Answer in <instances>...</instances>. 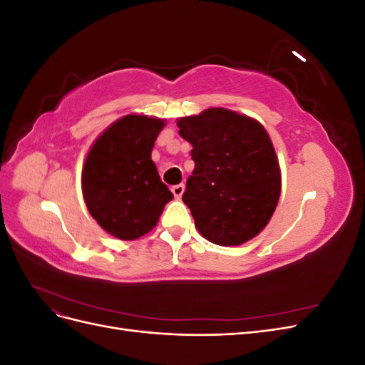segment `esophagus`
Masks as SVG:
<instances>
[{"mask_svg":"<svg viewBox=\"0 0 365 365\" xmlns=\"http://www.w3.org/2000/svg\"><path fill=\"white\" fill-rule=\"evenodd\" d=\"M172 193L176 197V200H181V196L184 193V184H176L172 187Z\"/></svg>","mask_w":365,"mask_h":365,"instance_id":"34e87169","label":"esophagus"}]
</instances>
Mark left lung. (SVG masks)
Masks as SVG:
<instances>
[{"instance_id":"8db88e82","label":"left lung","mask_w":365,"mask_h":365,"mask_svg":"<svg viewBox=\"0 0 365 365\" xmlns=\"http://www.w3.org/2000/svg\"><path fill=\"white\" fill-rule=\"evenodd\" d=\"M176 125L193 146L195 170L182 201L197 231L220 247L256 237L269 222L282 190L268 132L257 120L225 108L182 117Z\"/></svg>"}]
</instances>
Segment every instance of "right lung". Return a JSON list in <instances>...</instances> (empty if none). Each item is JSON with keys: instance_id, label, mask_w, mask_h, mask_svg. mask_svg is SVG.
Returning a JSON list of instances; mask_svg holds the SVG:
<instances>
[{"instance_id": "add662e5", "label": "right lung", "mask_w": 365, "mask_h": 365, "mask_svg": "<svg viewBox=\"0 0 365 365\" xmlns=\"http://www.w3.org/2000/svg\"><path fill=\"white\" fill-rule=\"evenodd\" d=\"M164 120L129 114L103 130L88 152L82 192L88 212L106 233L134 240L157 225L173 200L152 161Z\"/></svg>"}]
</instances>
